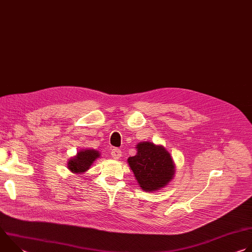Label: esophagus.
<instances>
[{
  "instance_id": "esophagus-1",
  "label": "esophagus",
  "mask_w": 252,
  "mask_h": 252,
  "mask_svg": "<svg viewBox=\"0 0 252 252\" xmlns=\"http://www.w3.org/2000/svg\"><path fill=\"white\" fill-rule=\"evenodd\" d=\"M111 154H112V158L115 159H119L122 157V152L120 149H113Z\"/></svg>"
}]
</instances>
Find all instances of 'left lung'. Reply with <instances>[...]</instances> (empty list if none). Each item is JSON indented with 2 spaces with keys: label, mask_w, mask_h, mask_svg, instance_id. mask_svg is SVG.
I'll list each match as a JSON object with an SVG mask.
<instances>
[{
  "label": "left lung",
  "mask_w": 252,
  "mask_h": 252,
  "mask_svg": "<svg viewBox=\"0 0 252 252\" xmlns=\"http://www.w3.org/2000/svg\"><path fill=\"white\" fill-rule=\"evenodd\" d=\"M136 155L127 162L136 181L145 191H155L165 187L174 175V163L170 154L151 141L136 145Z\"/></svg>",
  "instance_id": "1"
}]
</instances>
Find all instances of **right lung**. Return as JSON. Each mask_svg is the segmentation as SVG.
<instances>
[{"mask_svg":"<svg viewBox=\"0 0 252 252\" xmlns=\"http://www.w3.org/2000/svg\"><path fill=\"white\" fill-rule=\"evenodd\" d=\"M99 153L95 150L80 151L75 158H71L67 162V168L74 173L81 174L87 171L93 162L99 158Z\"/></svg>","mask_w":252,"mask_h":252,"instance_id":"obj_1","label":"right lung"}]
</instances>
